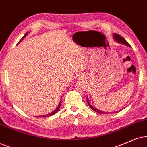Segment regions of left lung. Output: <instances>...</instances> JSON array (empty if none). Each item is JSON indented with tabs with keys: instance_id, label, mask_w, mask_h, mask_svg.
<instances>
[{
	"instance_id": "8db88e82",
	"label": "left lung",
	"mask_w": 147,
	"mask_h": 147,
	"mask_svg": "<svg viewBox=\"0 0 147 147\" xmlns=\"http://www.w3.org/2000/svg\"><path fill=\"white\" fill-rule=\"evenodd\" d=\"M113 37H114V39H115V40L116 42H119V43H121V44L125 45L128 46V47H131L130 45L128 43V42L126 41V40L124 39V38L121 36H120V35H119L117 34H115V33H114V34H113ZM87 103H88V105L90 106V107L92 109V110H94V111H96V112L99 113H105V114H107V113H106V112H103V111H101L98 110V109H96V108H95L94 107H93V106L90 104V101H89L88 97H87Z\"/></svg>"
}]
</instances>
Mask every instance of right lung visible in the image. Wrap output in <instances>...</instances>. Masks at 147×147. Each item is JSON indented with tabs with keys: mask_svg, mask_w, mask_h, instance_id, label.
I'll return each instance as SVG.
<instances>
[{
	"mask_svg": "<svg viewBox=\"0 0 147 147\" xmlns=\"http://www.w3.org/2000/svg\"><path fill=\"white\" fill-rule=\"evenodd\" d=\"M28 34V32H26V34H25V35H24V36L23 37H22V39L20 40V41H21V40H23V39H24V38H25V37L27 36V34ZM19 42H18V43H19ZM60 106H61V100H60V103H59V105H58V106H57V107L56 108V109H55V110H54V111H52V112H51V113H49V114H47V115H42V116H36V117H49V116H51V115H54V114H55V113H56L57 112V111H59V109H60Z\"/></svg>",
	"mask_w": 147,
	"mask_h": 147,
	"instance_id": "obj_1",
	"label": "right lung"
}]
</instances>
